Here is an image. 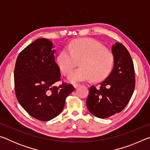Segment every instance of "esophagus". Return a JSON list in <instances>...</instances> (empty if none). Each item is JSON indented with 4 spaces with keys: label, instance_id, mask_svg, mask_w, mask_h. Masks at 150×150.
Instances as JSON below:
<instances>
[{
    "label": "esophagus",
    "instance_id": "1",
    "mask_svg": "<svg viewBox=\"0 0 150 150\" xmlns=\"http://www.w3.org/2000/svg\"><path fill=\"white\" fill-rule=\"evenodd\" d=\"M73 86H74L75 88H78L79 87H80L81 84H80V83H75V84L73 85Z\"/></svg>",
    "mask_w": 150,
    "mask_h": 150
}]
</instances>
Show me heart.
<instances>
[{"instance_id":"obj_1","label":"heart","mask_w":150,"mask_h":150,"mask_svg":"<svg viewBox=\"0 0 150 150\" xmlns=\"http://www.w3.org/2000/svg\"><path fill=\"white\" fill-rule=\"evenodd\" d=\"M79 60L81 67L68 75V79L72 82L91 78L95 81L103 80L110 74L115 64L112 53L100 42L91 38L75 40L68 47L63 49L57 57L58 64L65 75Z\"/></svg>"}]
</instances>
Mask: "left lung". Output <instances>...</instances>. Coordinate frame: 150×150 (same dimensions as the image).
<instances>
[{
  "label": "left lung",
  "mask_w": 150,
  "mask_h": 150,
  "mask_svg": "<svg viewBox=\"0 0 150 150\" xmlns=\"http://www.w3.org/2000/svg\"><path fill=\"white\" fill-rule=\"evenodd\" d=\"M115 64L110 74L99 88L91 86L87 99L90 112L100 118H107L120 112L130 101L135 87L134 63L124 45L116 43L112 47Z\"/></svg>",
  "instance_id": "8db88e82"
}]
</instances>
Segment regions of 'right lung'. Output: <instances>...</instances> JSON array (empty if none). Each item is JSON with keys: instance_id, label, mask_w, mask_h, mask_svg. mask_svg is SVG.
<instances>
[{"instance_id": "1", "label": "right lung", "mask_w": 150, "mask_h": 150, "mask_svg": "<svg viewBox=\"0 0 150 150\" xmlns=\"http://www.w3.org/2000/svg\"><path fill=\"white\" fill-rule=\"evenodd\" d=\"M52 42L38 39L20 53L15 65L14 90L20 105L40 121L52 120L62 112L65 99L75 88L62 82Z\"/></svg>"}]
</instances>
